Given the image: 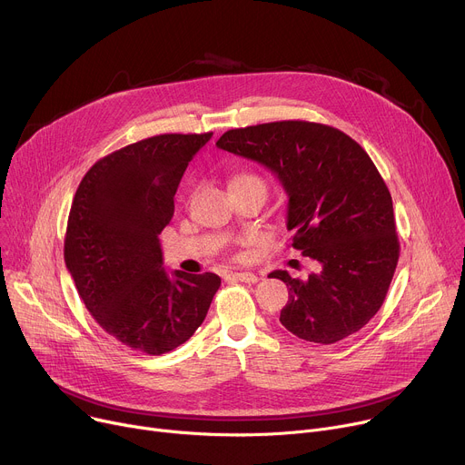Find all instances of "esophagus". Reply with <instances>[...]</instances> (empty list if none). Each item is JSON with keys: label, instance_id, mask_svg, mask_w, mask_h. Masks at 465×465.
Segmentation results:
<instances>
[{"label": "esophagus", "instance_id": "esophagus-1", "mask_svg": "<svg viewBox=\"0 0 465 465\" xmlns=\"http://www.w3.org/2000/svg\"><path fill=\"white\" fill-rule=\"evenodd\" d=\"M224 278L226 280H237V282H242V283H255L257 282V276L253 272H228Z\"/></svg>", "mask_w": 465, "mask_h": 465}]
</instances>
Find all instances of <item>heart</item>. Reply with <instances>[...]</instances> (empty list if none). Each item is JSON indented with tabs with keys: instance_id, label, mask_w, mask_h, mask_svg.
I'll list each match as a JSON object with an SVG mask.
<instances>
[{
	"instance_id": "heart-1",
	"label": "heart",
	"mask_w": 465,
	"mask_h": 465,
	"mask_svg": "<svg viewBox=\"0 0 465 465\" xmlns=\"http://www.w3.org/2000/svg\"><path fill=\"white\" fill-rule=\"evenodd\" d=\"M237 187H262L264 189V182L257 174L242 173V174H235L230 182V189H237Z\"/></svg>"
}]
</instances>
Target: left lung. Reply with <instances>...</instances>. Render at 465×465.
<instances>
[{
    "mask_svg": "<svg viewBox=\"0 0 465 465\" xmlns=\"http://www.w3.org/2000/svg\"><path fill=\"white\" fill-rule=\"evenodd\" d=\"M217 147L280 178L291 244L320 264L307 280L271 274L289 287L280 322L316 344L357 333L381 309L400 259L391 196L366 151L342 130L311 121L233 128Z\"/></svg>",
    "mask_w": 465,
    "mask_h": 465,
    "instance_id": "8db88e82",
    "label": "left lung"
}]
</instances>
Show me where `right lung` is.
<instances>
[{
	"instance_id": "right-lung-1",
	"label": "right lung",
	"mask_w": 465,
	"mask_h": 465,
	"mask_svg": "<svg viewBox=\"0 0 465 465\" xmlns=\"http://www.w3.org/2000/svg\"><path fill=\"white\" fill-rule=\"evenodd\" d=\"M206 134H160L92 165L75 193L64 261L95 322L147 355L183 344L208 314L221 278L167 274L158 235L174 213V193Z\"/></svg>"
}]
</instances>
